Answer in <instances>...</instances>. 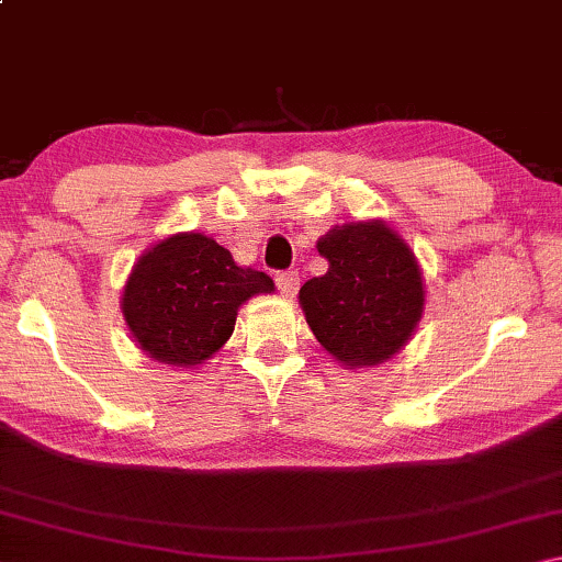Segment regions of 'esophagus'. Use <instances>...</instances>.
Returning <instances> with one entry per match:
<instances>
[{"label":"esophagus","mask_w":562,"mask_h":562,"mask_svg":"<svg viewBox=\"0 0 562 562\" xmlns=\"http://www.w3.org/2000/svg\"><path fill=\"white\" fill-rule=\"evenodd\" d=\"M274 282H278V290L282 292V297H294V292L300 288V274L294 270L278 272L274 274Z\"/></svg>","instance_id":"esophagus-1"}]
</instances>
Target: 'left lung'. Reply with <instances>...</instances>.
<instances>
[{
	"mask_svg": "<svg viewBox=\"0 0 562 562\" xmlns=\"http://www.w3.org/2000/svg\"><path fill=\"white\" fill-rule=\"evenodd\" d=\"M317 250L329 268L300 290L312 335L345 369L384 364L424 315L426 284L414 250L384 221L335 225Z\"/></svg>",
	"mask_w": 562,
	"mask_h": 562,
	"instance_id": "8db88e82",
	"label": "left lung"
}]
</instances>
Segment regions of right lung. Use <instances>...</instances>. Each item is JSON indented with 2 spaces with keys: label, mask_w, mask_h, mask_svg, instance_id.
I'll use <instances>...</instances> for the list:
<instances>
[{
  "label": "right lung",
  "mask_w": 562,
  "mask_h": 562,
  "mask_svg": "<svg viewBox=\"0 0 562 562\" xmlns=\"http://www.w3.org/2000/svg\"><path fill=\"white\" fill-rule=\"evenodd\" d=\"M270 274L243 268L203 233H173L144 250L123 284L121 312L138 349L158 364L195 369L231 339L237 310L272 294Z\"/></svg>",
  "instance_id": "right-lung-1"
}]
</instances>
